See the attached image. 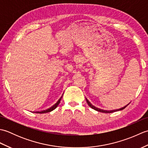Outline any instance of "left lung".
Listing matches in <instances>:
<instances>
[{
	"label": "left lung",
	"instance_id": "1",
	"mask_svg": "<svg viewBox=\"0 0 148 148\" xmlns=\"http://www.w3.org/2000/svg\"><path fill=\"white\" fill-rule=\"evenodd\" d=\"M86 102H87V103H88V106L90 107L91 108H92L93 109H94V110H95V111H99V112H104V113H111V112H116V111H121V110H123V109H124L125 108H126V106L125 107H123V108H121V109H117V110H112V111H106V110H102V109H99V108H95V106H93L92 103H91L90 102H89V100H88L86 98Z\"/></svg>",
	"mask_w": 148,
	"mask_h": 148
}]
</instances>
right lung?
Wrapping results in <instances>:
<instances>
[{
	"instance_id": "obj_1",
	"label": "right lung",
	"mask_w": 148,
	"mask_h": 148,
	"mask_svg": "<svg viewBox=\"0 0 148 148\" xmlns=\"http://www.w3.org/2000/svg\"><path fill=\"white\" fill-rule=\"evenodd\" d=\"M62 97H61V98H60L59 100L57 101V102H56V103H55V104L53 105V106H51V108H49V109H46V110H44V111H40V112H39V111L38 112H36V113H40V114H42V113H46V112H51V111H53V110H54L56 108V107L58 106L60 102V100L62 99Z\"/></svg>"
}]
</instances>
